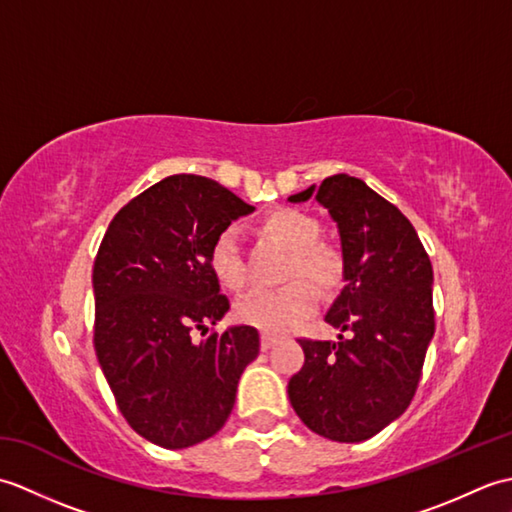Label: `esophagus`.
<instances>
[{"label":"esophagus","instance_id":"obj_1","mask_svg":"<svg viewBox=\"0 0 512 512\" xmlns=\"http://www.w3.org/2000/svg\"><path fill=\"white\" fill-rule=\"evenodd\" d=\"M275 343H277L275 336H270V334H262V350H264V352H268L270 347H273Z\"/></svg>","mask_w":512,"mask_h":512}]
</instances>
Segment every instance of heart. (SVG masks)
Here are the masks:
<instances>
[{
    "mask_svg": "<svg viewBox=\"0 0 512 512\" xmlns=\"http://www.w3.org/2000/svg\"><path fill=\"white\" fill-rule=\"evenodd\" d=\"M259 231L290 253L286 279H308L323 292L341 286L345 275L343 255L336 246L319 242L321 224L317 217L281 206L264 217ZM211 268L224 288L242 290L246 286V259L233 228L215 237ZM309 285L307 281H292L281 290L250 292L237 303V317L264 334H286L317 312V290Z\"/></svg>",
    "mask_w": 512,
    "mask_h": 512,
    "instance_id": "1",
    "label": "heart"
}]
</instances>
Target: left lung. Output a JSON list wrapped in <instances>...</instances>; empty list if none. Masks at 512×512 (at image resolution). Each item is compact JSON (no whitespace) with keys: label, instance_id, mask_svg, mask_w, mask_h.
Wrapping results in <instances>:
<instances>
[{"label":"left lung","instance_id":"obj_1","mask_svg":"<svg viewBox=\"0 0 512 512\" xmlns=\"http://www.w3.org/2000/svg\"><path fill=\"white\" fill-rule=\"evenodd\" d=\"M317 200L341 237L345 286L325 321L339 341L299 339L306 363L288 398L301 422L334 442H363L400 418L433 339V268L416 228L347 173L290 195Z\"/></svg>","mask_w":512,"mask_h":512}]
</instances>
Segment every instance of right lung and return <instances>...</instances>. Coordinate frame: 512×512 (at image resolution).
Here are the masks:
<instances>
[{
	"label": "right lung",
	"mask_w": 512,
	"mask_h": 512,
	"mask_svg": "<svg viewBox=\"0 0 512 512\" xmlns=\"http://www.w3.org/2000/svg\"><path fill=\"white\" fill-rule=\"evenodd\" d=\"M253 211L220 182L178 173L107 226L92 273L94 350L129 427L162 449L215 436L259 354L250 325L191 339L231 308L211 268L215 237Z\"/></svg>",
	"instance_id": "obj_1"
}]
</instances>
